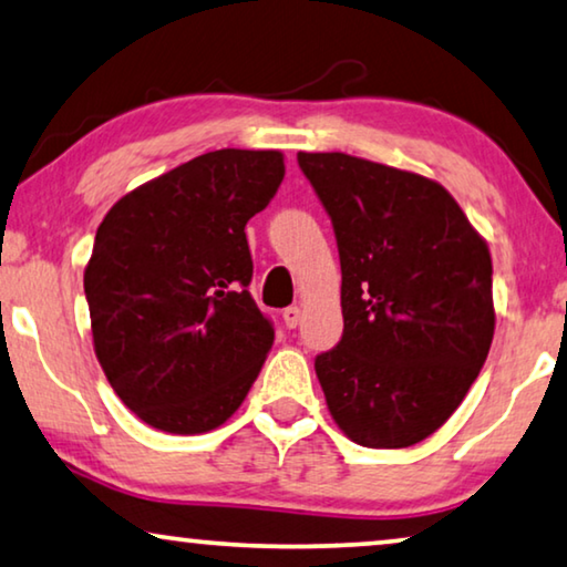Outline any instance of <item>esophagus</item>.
Instances as JSON below:
<instances>
[{
	"mask_svg": "<svg viewBox=\"0 0 567 567\" xmlns=\"http://www.w3.org/2000/svg\"><path fill=\"white\" fill-rule=\"evenodd\" d=\"M282 320H285L287 328H298V323H300V308L298 306L285 308L282 310Z\"/></svg>",
	"mask_w": 567,
	"mask_h": 567,
	"instance_id": "esophagus-1",
	"label": "esophagus"
}]
</instances>
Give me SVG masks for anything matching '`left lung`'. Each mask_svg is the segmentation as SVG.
I'll use <instances>...</instances> for the list:
<instances>
[{"label": "left lung", "mask_w": 567, "mask_h": 567, "mask_svg": "<svg viewBox=\"0 0 567 567\" xmlns=\"http://www.w3.org/2000/svg\"><path fill=\"white\" fill-rule=\"evenodd\" d=\"M333 224L343 336L316 357L353 443L408 447L458 410L494 338L492 257L443 185L390 165L298 152Z\"/></svg>", "instance_id": "obj_1"}]
</instances>
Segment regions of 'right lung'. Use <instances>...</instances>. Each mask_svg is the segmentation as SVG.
Returning a JSON list of instances; mask_svg holds the SVG:
<instances>
[{
    "instance_id": "right-lung-1",
    "label": "right lung",
    "mask_w": 567,
    "mask_h": 567,
    "mask_svg": "<svg viewBox=\"0 0 567 567\" xmlns=\"http://www.w3.org/2000/svg\"><path fill=\"white\" fill-rule=\"evenodd\" d=\"M285 177L277 150H216L126 193L83 275L99 364L147 425L177 435L229 420L272 349L249 295L244 226Z\"/></svg>"
}]
</instances>
